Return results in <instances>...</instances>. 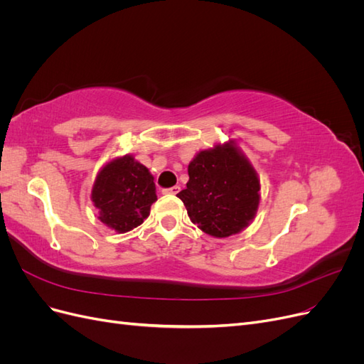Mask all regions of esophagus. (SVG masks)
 I'll use <instances>...</instances> for the list:
<instances>
[{"label": "esophagus", "mask_w": 364, "mask_h": 364, "mask_svg": "<svg viewBox=\"0 0 364 364\" xmlns=\"http://www.w3.org/2000/svg\"><path fill=\"white\" fill-rule=\"evenodd\" d=\"M181 191V186H178V185H176V186H171V188H165V190H162V193L164 194H178Z\"/></svg>", "instance_id": "34e87169"}]
</instances>
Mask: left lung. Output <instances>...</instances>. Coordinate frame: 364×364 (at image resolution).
<instances>
[{"label":"left lung","instance_id":"left-lung-1","mask_svg":"<svg viewBox=\"0 0 364 364\" xmlns=\"http://www.w3.org/2000/svg\"><path fill=\"white\" fill-rule=\"evenodd\" d=\"M190 181L178 197L188 217L205 234L226 238L255 218L259 179L235 141L197 153L188 165Z\"/></svg>","mask_w":364,"mask_h":364}]
</instances>
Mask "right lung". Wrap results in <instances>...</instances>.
Instances as JSON below:
<instances>
[{"label": "right lung", "mask_w": 364, "mask_h": 364, "mask_svg": "<svg viewBox=\"0 0 364 364\" xmlns=\"http://www.w3.org/2000/svg\"><path fill=\"white\" fill-rule=\"evenodd\" d=\"M91 199L98 209V220L124 234L144 222L158 197L149 168L132 155H124L98 171Z\"/></svg>", "instance_id": "right-lung-1"}]
</instances>
